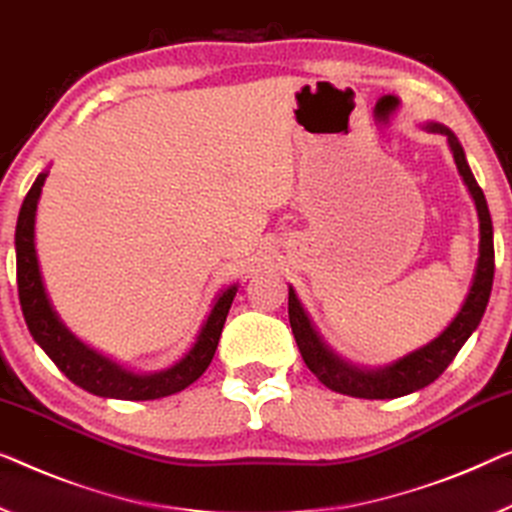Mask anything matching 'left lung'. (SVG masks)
Segmentation results:
<instances>
[{
    "instance_id": "left-lung-1",
    "label": "left lung",
    "mask_w": 512,
    "mask_h": 512,
    "mask_svg": "<svg viewBox=\"0 0 512 512\" xmlns=\"http://www.w3.org/2000/svg\"><path fill=\"white\" fill-rule=\"evenodd\" d=\"M423 128L427 133L446 135L457 172H460L464 186H467L471 200L476 204L480 241L474 278H471L469 292L464 296L462 308L457 310L451 324H448L437 338L430 340L423 347L414 349V352H409L407 356L398 358V361L379 365V368H365V365H356L352 361H347V358H342L340 354H335L333 349L326 345L322 335H319L317 326L312 324V319L308 312H305L303 303L294 292V287L289 285V326H292L296 345H299V352L312 375L335 393L352 395V398L363 400H391L430 386L432 381L453 363V358L460 352L464 342H467L471 338V333L478 329L480 319L485 315L487 301H490L494 278V234L485 195L476 183L474 172H471V167L467 163V156H464L462 144L451 128L437 124V121H427Z\"/></svg>"
}]
</instances>
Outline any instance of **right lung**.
Here are the masks:
<instances>
[{
  "label": "right lung",
  "mask_w": 512,
  "mask_h": 512,
  "mask_svg": "<svg viewBox=\"0 0 512 512\" xmlns=\"http://www.w3.org/2000/svg\"><path fill=\"white\" fill-rule=\"evenodd\" d=\"M48 170L38 174L34 186L22 202L15 225V266H18V294L22 315L36 345L52 358V363L85 391L114 400H158L188 388L204 375L213 354H216L220 333H223L227 312L239 289V282L220 289L213 299L207 319L186 354L170 368L158 372H133L112 361L110 356L96 352L82 342L68 326L61 322L48 289H45L41 264L36 255V209L41 200L43 183Z\"/></svg>",
  "instance_id": "1"
}]
</instances>
